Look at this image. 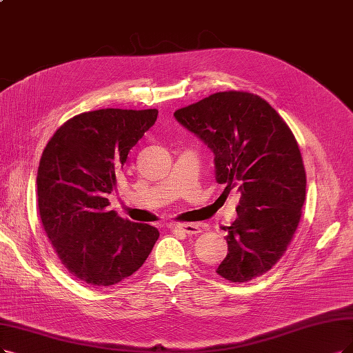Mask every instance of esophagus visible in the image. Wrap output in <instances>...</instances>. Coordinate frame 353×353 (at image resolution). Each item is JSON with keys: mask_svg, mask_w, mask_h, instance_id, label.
I'll list each match as a JSON object with an SVG mask.
<instances>
[{"mask_svg": "<svg viewBox=\"0 0 353 353\" xmlns=\"http://www.w3.org/2000/svg\"><path fill=\"white\" fill-rule=\"evenodd\" d=\"M177 230H180L181 232L188 234V236H194V234L201 232V227L198 224H179L174 225Z\"/></svg>", "mask_w": 353, "mask_h": 353, "instance_id": "obj_1", "label": "esophagus"}]
</instances>
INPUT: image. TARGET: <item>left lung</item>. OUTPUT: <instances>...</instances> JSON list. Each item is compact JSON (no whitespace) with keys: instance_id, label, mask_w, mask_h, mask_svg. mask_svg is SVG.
<instances>
[{"instance_id":"left-lung-1","label":"left lung","mask_w":353,"mask_h":353,"mask_svg":"<svg viewBox=\"0 0 353 353\" xmlns=\"http://www.w3.org/2000/svg\"><path fill=\"white\" fill-rule=\"evenodd\" d=\"M174 117L214 152L223 193H241L216 273L231 282L263 275L286 252L305 201V170L294 134L266 100L244 91L215 93Z\"/></svg>"}]
</instances>
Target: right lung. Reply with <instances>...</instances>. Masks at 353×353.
<instances>
[{"label": "right lung", "instance_id": "right-lung-1", "mask_svg": "<svg viewBox=\"0 0 353 353\" xmlns=\"http://www.w3.org/2000/svg\"><path fill=\"white\" fill-rule=\"evenodd\" d=\"M159 110L100 109L63 123L43 150L37 206L62 265L84 283L109 286L135 273L160 232L109 211L128 154Z\"/></svg>", "mask_w": 353, "mask_h": 353}]
</instances>
